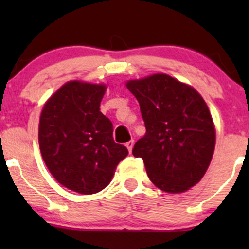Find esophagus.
Instances as JSON below:
<instances>
[{
  "mask_svg": "<svg viewBox=\"0 0 249 249\" xmlns=\"http://www.w3.org/2000/svg\"><path fill=\"white\" fill-rule=\"evenodd\" d=\"M126 148H127V150H129V153H131L132 152V148H134V141H129V142H126Z\"/></svg>",
  "mask_w": 249,
  "mask_h": 249,
  "instance_id": "34e87169",
  "label": "esophagus"
}]
</instances>
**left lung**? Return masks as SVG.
<instances>
[{
    "mask_svg": "<svg viewBox=\"0 0 249 249\" xmlns=\"http://www.w3.org/2000/svg\"><path fill=\"white\" fill-rule=\"evenodd\" d=\"M145 135L132 149L149 179L167 193L194 187L207 171L215 144L212 117L201 95L167 74L129 80Z\"/></svg>",
    "mask_w": 249,
    "mask_h": 249,
    "instance_id": "8db88e82",
    "label": "left lung"
}]
</instances>
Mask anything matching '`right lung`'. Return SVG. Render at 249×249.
<instances>
[{
    "label": "right lung",
    "instance_id": "right-lung-1",
    "mask_svg": "<svg viewBox=\"0 0 249 249\" xmlns=\"http://www.w3.org/2000/svg\"><path fill=\"white\" fill-rule=\"evenodd\" d=\"M106 87L73 80L44 105L39 119L42 158L53 177L79 194H95L109 184L125 145L113 140L112 122L100 112Z\"/></svg>",
    "mask_w": 249,
    "mask_h": 249
}]
</instances>
